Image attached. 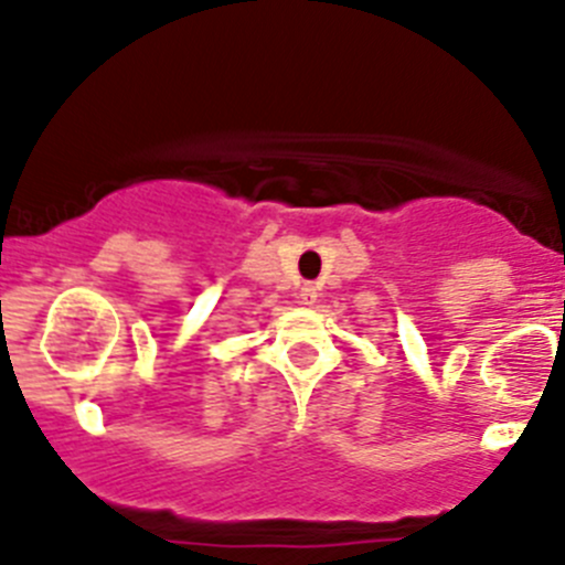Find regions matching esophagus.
Here are the masks:
<instances>
[{
    "label": "esophagus",
    "mask_w": 565,
    "mask_h": 565,
    "mask_svg": "<svg viewBox=\"0 0 565 565\" xmlns=\"http://www.w3.org/2000/svg\"><path fill=\"white\" fill-rule=\"evenodd\" d=\"M299 299H302V306H313L317 302V286H302Z\"/></svg>",
    "instance_id": "obj_1"
}]
</instances>
